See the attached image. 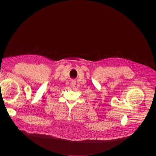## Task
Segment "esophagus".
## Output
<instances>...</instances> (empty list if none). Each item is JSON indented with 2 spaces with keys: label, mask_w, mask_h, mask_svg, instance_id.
Listing matches in <instances>:
<instances>
[{
  "label": "esophagus",
  "mask_w": 156,
  "mask_h": 156,
  "mask_svg": "<svg viewBox=\"0 0 156 156\" xmlns=\"http://www.w3.org/2000/svg\"><path fill=\"white\" fill-rule=\"evenodd\" d=\"M71 87L73 88V87H75V85H76V82L75 81H73V82H71Z\"/></svg>",
  "instance_id": "1"
}]
</instances>
